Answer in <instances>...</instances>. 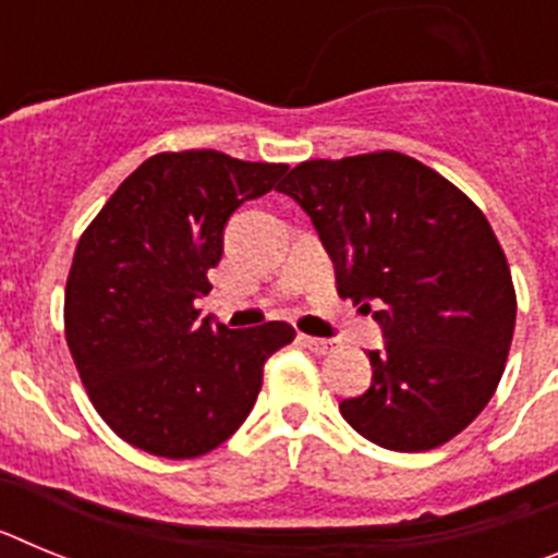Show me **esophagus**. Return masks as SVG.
<instances>
[{"label":"esophagus","instance_id":"obj_1","mask_svg":"<svg viewBox=\"0 0 558 558\" xmlns=\"http://www.w3.org/2000/svg\"><path fill=\"white\" fill-rule=\"evenodd\" d=\"M302 343L310 349V352H315V354H329L335 349L332 340L313 338V335H302Z\"/></svg>","mask_w":558,"mask_h":558}]
</instances>
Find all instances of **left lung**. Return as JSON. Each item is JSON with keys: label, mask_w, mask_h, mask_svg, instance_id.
I'll list each match as a JSON object with an SVG mask.
<instances>
[{"label": "left lung", "mask_w": 558, "mask_h": 558, "mask_svg": "<svg viewBox=\"0 0 558 558\" xmlns=\"http://www.w3.org/2000/svg\"><path fill=\"white\" fill-rule=\"evenodd\" d=\"M276 190L313 218L340 299L386 332L343 418L386 450L447 445L497 391L514 338V282L486 215L397 150L302 161Z\"/></svg>", "instance_id": "left-lung-1"}]
</instances>
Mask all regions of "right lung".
Instances as JSON below:
<instances>
[{"label": "right lung", "instance_id": "add662e5", "mask_svg": "<svg viewBox=\"0 0 558 558\" xmlns=\"http://www.w3.org/2000/svg\"><path fill=\"white\" fill-rule=\"evenodd\" d=\"M288 165L220 150L156 153L117 186L81 234L69 268L63 329L102 422L150 456H206L243 425L265 360L288 347L284 322L229 329L201 322L234 209Z\"/></svg>", "mask_w": 558, "mask_h": 558}]
</instances>
